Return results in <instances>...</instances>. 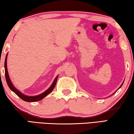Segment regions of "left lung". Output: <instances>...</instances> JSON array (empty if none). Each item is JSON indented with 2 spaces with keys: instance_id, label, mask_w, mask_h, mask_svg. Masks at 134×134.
Returning a JSON list of instances; mask_svg holds the SVG:
<instances>
[{
  "instance_id": "left-lung-1",
  "label": "left lung",
  "mask_w": 134,
  "mask_h": 134,
  "mask_svg": "<svg viewBox=\"0 0 134 134\" xmlns=\"http://www.w3.org/2000/svg\"><path fill=\"white\" fill-rule=\"evenodd\" d=\"M122 85H123V84H122ZM121 86H122V85H121Z\"/></svg>"
}]
</instances>
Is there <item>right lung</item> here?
Here are the masks:
<instances>
[{
	"label": "right lung",
	"instance_id": "add662e5",
	"mask_svg": "<svg viewBox=\"0 0 134 134\" xmlns=\"http://www.w3.org/2000/svg\"><path fill=\"white\" fill-rule=\"evenodd\" d=\"M7 57H8V54L6 56V58H5V62H4V70H5V77H6V82H7L8 85L9 86V87L10 88L11 90L15 93L16 94H17L18 96H19L20 98L21 99L23 100L24 101L26 102H37L41 100L43 98L47 96L48 94L50 93L53 91V89L55 87V86L56 85L57 83V78L58 76L55 79V80L53 81L52 85L50 86V87L49 89H47L46 91L44 92V93H42V94L37 95V96H26V95H25L24 94H22L21 92H20L19 90H17L16 88L13 86L12 85V82L10 80L9 77V74H8V68H7Z\"/></svg>",
	"mask_w": 134,
	"mask_h": 134
}]
</instances>
